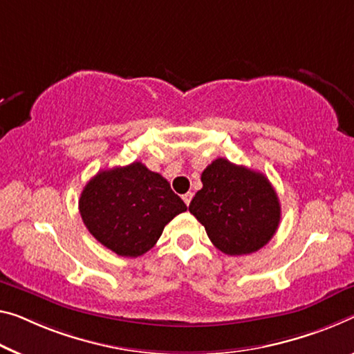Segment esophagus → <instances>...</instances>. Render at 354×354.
I'll return each mask as SVG.
<instances>
[{
	"label": "esophagus",
	"mask_w": 354,
	"mask_h": 354,
	"mask_svg": "<svg viewBox=\"0 0 354 354\" xmlns=\"http://www.w3.org/2000/svg\"><path fill=\"white\" fill-rule=\"evenodd\" d=\"M182 198H183V201H185V204L189 205V203H192V199H193V193H187V194H183Z\"/></svg>",
	"instance_id": "obj_1"
}]
</instances>
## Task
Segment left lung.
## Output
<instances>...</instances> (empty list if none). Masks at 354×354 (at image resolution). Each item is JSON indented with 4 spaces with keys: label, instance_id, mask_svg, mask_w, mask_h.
<instances>
[{
    "label": "left lung",
    "instance_id": "8db88e82",
    "mask_svg": "<svg viewBox=\"0 0 354 354\" xmlns=\"http://www.w3.org/2000/svg\"><path fill=\"white\" fill-rule=\"evenodd\" d=\"M203 188L189 212L220 252L239 257L258 252L280 223V203L264 174L216 158L201 176Z\"/></svg>",
    "mask_w": 354,
    "mask_h": 354
}]
</instances>
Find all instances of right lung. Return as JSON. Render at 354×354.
Instances as JSON below:
<instances>
[{
  "label": "right lung",
  "instance_id": "1",
  "mask_svg": "<svg viewBox=\"0 0 354 354\" xmlns=\"http://www.w3.org/2000/svg\"><path fill=\"white\" fill-rule=\"evenodd\" d=\"M79 210L97 242L120 257L136 258L155 245L187 205L165 177L134 161L97 172L80 194Z\"/></svg>",
  "mask_w": 354,
  "mask_h": 354
}]
</instances>
